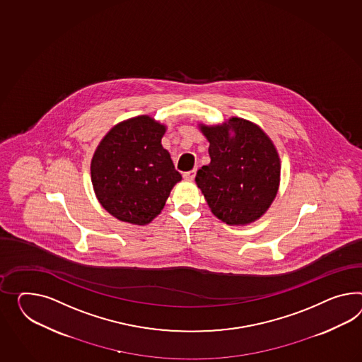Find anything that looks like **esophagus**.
Listing matches in <instances>:
<instances>
[{
	"label": "esophagus",
	"mask_w": 362,
	"mask_h": 362,
	"mask_svg": "<svg viewBox=\"0 0 362 362\" xmlns=\"http://www.w3.org/2000/svg\"><path fill=\"white\" fill-rule=\"evenodd\" d=\"M195 177V169H193V170H189V172H185L184 173V180H186V181H193L194 180Z\"/></svg>",
	"instance_id": "34e87169"
}]
</instances>
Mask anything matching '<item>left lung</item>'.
<instances>
[{
  "label": "left lung",
  "instance_id": "left-lung-1",
  "mask_svg": "<svg viewBox=\"0 0 362 362\" xmlns=\"http://www.w3.org/2000/svg\"><path fill=\"white\" fill-rule=\"evenodd\" d=\"M210 164L195 176L211 213L230 226L257 221L276 198L279 153L257 124L232 117L218 126L201 124Z\"/></svg>",
  "mask_w": 362,
  "mask_h": 362
}]
</instances>
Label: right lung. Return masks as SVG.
<instances>
[{"mask_svg": "<svg viewBox=\"0 0 362 362\" xmlns=\"http://www.w3.org/2000/svg\"><path fill=\"white\" fill-rule=\"evenodd\" d=\"M165 130L148 115H139L114 126L94 152V193L103 209L122 222L148 224L182 178L161 146Z\"/></svg>", "mask_w": 362, "mask_h": 362, "instance_id": "1", "label": "right lung"}]
</instances>
